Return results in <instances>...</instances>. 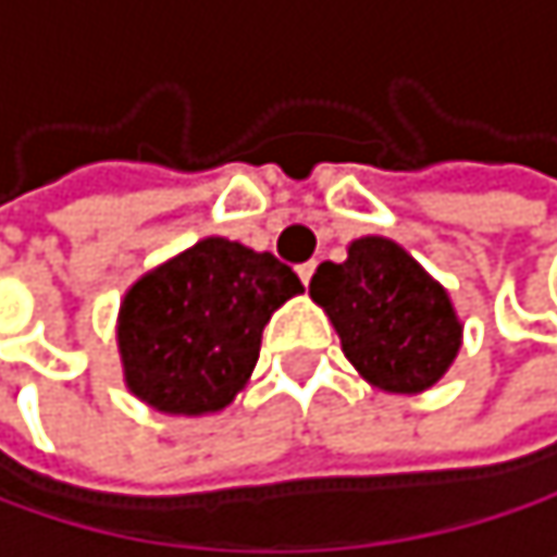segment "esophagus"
Masks as SVG:
<instances>
[{"mask_svg": "<svg viewBox=\"0 0 557 557\" xmlns=\"http://www.w3.org/2000/svg\"><path fill=\"white\" fill-rule=\"evenodd\" d=\"M312 275H315V262H301V265H298V278H301L305 285L312 282Z\"/></svg>", "mask_w": 557, "mask_h": 557, "instance_id": "obj_1", "label": "esophagus"}]
</instances>
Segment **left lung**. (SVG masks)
<instances>
[{"label":"left lung","mask_w":557,"mask_h":557,"mask_svg":"<svg viewBox=\"0 0 557 557\" xmlns=\"http://www.w3.org/2000/svg\"><path fill=\"white\" fill-rule=\"evenodd\" d=\"M351 366L385 392L435 385L461 342L438 282L388 238H358L342 265L322 262L309 285Z\"/></svg>","instance_id":"left-lung-1"}]
</instances>
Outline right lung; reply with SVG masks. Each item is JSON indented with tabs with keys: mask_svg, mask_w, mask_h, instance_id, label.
<instances>
[{
	"mask_svg": "<svg viewBox=\"0 0 557 557\" xmlns=\"http://www.w3.org/2000/svg\"><path fill=\"white\" fill-rule=\"evenodd\" d=\"M301 292L272 252L206 238L138 278L119 312L128 388L159 411L202 414L225 408L248 382L262 329Z\"/></svg>",
	"mask_w": 557,
	"mask_h": 557,
	"instance_id": "obj_1",
	"label": "right lung"
}]
</instances>
